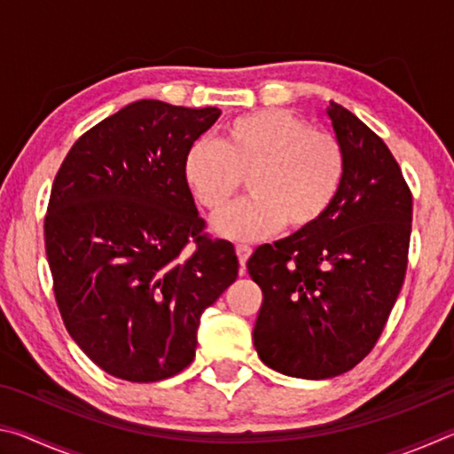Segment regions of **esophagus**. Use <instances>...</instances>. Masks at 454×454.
Listing matches in <instances>:
<instances>
[{
    "instance_id": "esophagus-1",
    "label": "esophagus",
    "mask_w": 454,
    "mask_h": 454,
    "mask_svg": "<svg viewBox=\"0 0 454 454\" xmlns=\"http://www.w3.org/2000/svg\"><path fill=\"white\" fill-rule=\"evenodd\" d=\"M236 254H238V260H240V266H242V272H244V266H246V262H248V258L252 254V248H250V246H246V244H238L236 246Z\"/></svg>"
}]
</instances>
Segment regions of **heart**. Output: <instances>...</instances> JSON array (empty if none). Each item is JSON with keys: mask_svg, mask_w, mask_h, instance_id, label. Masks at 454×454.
<instances>
[{"mask_svg": "<svg viewBox=\"0 0 454 454\" xmlns=\"http://www.w3.org/2000/svg\"><path fill=\"white\" fill-rule=\"evenodd\" d=\"M182 172L212 214L226 208L246 178L252 196L214 218L212 230L228 240H258L282 226L317 224L340 190L344 156L334 136L294 114L258 110L230 120L220 144H192Z\"/></svg>", "mask_w": 454, "mask_h": 454, "instance_id": "1", "label": "heart"}]
</instances>
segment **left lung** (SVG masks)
<instances>
[{"label": "left lung", "instance_id": "left-lung-1", "mask_svg": "<svg viewBox=\"0 0 454 454\" xmlns=\"http://www.w3.org/2000/svg\"><path fill=\"white\" fill-rule=\"evenodd\" d=\"M326 116L344 156L334 202L317 224L258 246L248 274L262 288L254 348L296 379H333L379 340L403 288L412 196L393 153L347 107Z\"/></svg>", "mask_w": 454, "mask_h": 454}]
</instances>
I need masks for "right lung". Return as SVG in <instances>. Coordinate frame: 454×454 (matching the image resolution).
Masks as SVG:
<instances>
[{
    "label": "right lung",
    "instance_id": "obj_1",
    "mask_svg": "<svg viewBox=\"0 0 454 454\" xmlns=\"http://www.w3.org/2000/svg\"><path fill=\"white\" fill-rule=\"evenodd\" d=\"M220 114L128 104L72 145L53 180L43 234L58 309L74 342L116 379L184 371L200 317L238 276L234 246L202 234L182 172Z\"/></svg>",
    "mask_w": 454,
    "mask_h": 454
}]
</instances>
